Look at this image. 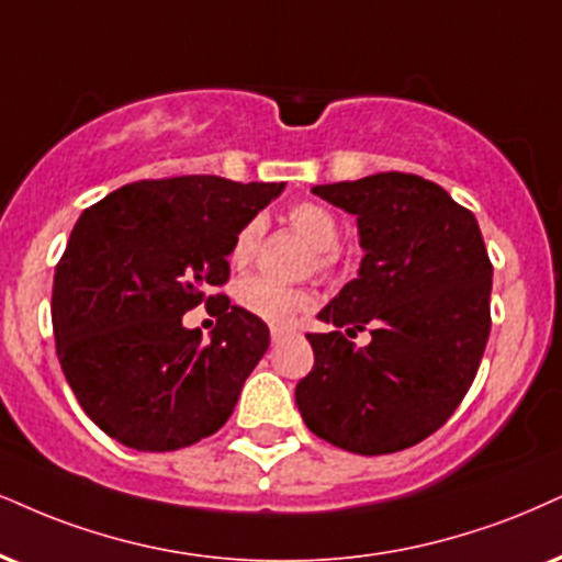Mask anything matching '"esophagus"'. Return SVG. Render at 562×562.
Instances as JSON below:
<instances>
[{
    "instance_id": "1",
    "label": "esophagus",
    "mask_w": 562,
    "mask_h": 562,
    "mask_svg": "<svg viewBox=\"0 0 562 562\" xmlns=\"http://www.w3.org/2000/svg\"><path fill=\"white\" fill-rule=\"evenodd\" d=\"M283 336H286V330H281V328H270V341H273V344H279Z\"/></svg>"
}]
</instances>
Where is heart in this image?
Listing matches in <instances>:
<instances>
[{
	"label": "heart",
	"instance_id": "obj_1",
	"mask_svg": "<svg viewBox=\"0 0 562 562\" xmlns=\"http://www.w3.org/2000/svg\"><path fill=\"white\" fill-rule=\"evenodd\" d=\"M289 224L310 247L317 249V266L323 270L334 266V249L341 237V226L328 207L317 203H300L289 211ZM262 234V218L247 221L239 228L237 237L232 241V262L234 266H245L252 260L255 249H258ZM237 302L245 307L249 315H255L262 323L270 325H286L296 313L307 310L313 304V294L304 289H289L281 283L262 279V276H249L237 283Z\"/></svg>",
	"mask_w": 562,
	"mask_h": 562
}]
</instances>
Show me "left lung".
<instances>
[{
	"label": "left lung",
	"instance_id": "obj_1",
	"mask_svg": "<svg viewBox=\"0 0 562 562\" xmlns=\"http://www.w3.org/2000/svg\"><path fill=\"white\" fill-rule=\"evenodd\" d=\"M313 192L357 216L364 258L317 313L334 330L307 336L315 364L296 406L338 448L396 453L446 425L482 362L493 266L480 224L440 184L401 171ZM364 327L371 344L355 350L345 337Z\"/></svg>",
	"mask_w": 562,
	"mask_h": 562
}]
</instances>
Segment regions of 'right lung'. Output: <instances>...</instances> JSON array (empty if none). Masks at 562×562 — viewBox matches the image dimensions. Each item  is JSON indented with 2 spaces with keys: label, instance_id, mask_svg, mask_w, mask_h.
Returning <instances> with one entry per match:
<instances>
[{
  "label": "right lung",
  "instance_id": "add662e5",
  "mask_svg": "<svg viewBox=\"0 0 562 562\" xmlns=\"http://www.w3.org/2000/svg\"><path fill=\"white\" fill-rule=\"evenodd\" d=\"M283 182L192 175L112 192L69 234L54 273L57 357L82 412L135 450L187 448L224 427L268 351V325L224 294L232 241ZM222 302L212 341L181 315Z\"/></svg>",
  "mask_w": 562,
  "mask_h": 562
}]
</instances>
